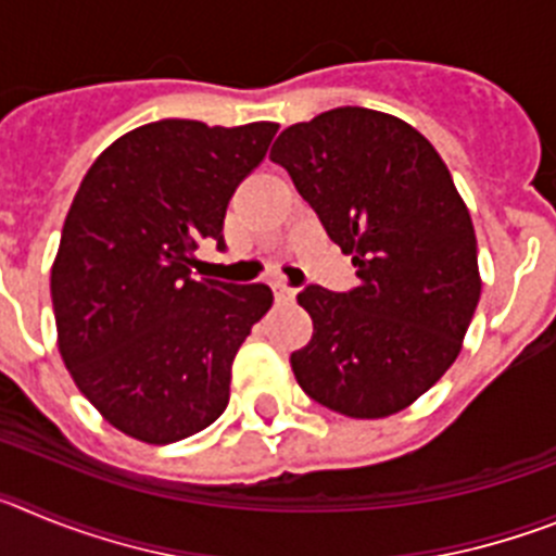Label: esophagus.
Here are the masks:
<instances>
[{
  "label": "esophagus",
  "mask_w": 556,
  "mask_h": 556,
  "mask_svg": "<svg viewBox=\"0 0 556 556\" xmlns=\"http://www.w3.org/2000/svg\"><path fill=\"white\" fill-rule=\"evenodd\" d=\"M273 292H275V301H278V303H289V301H294V294H298V289L287 287V283H273Z\"/></svg>",
  "instance_id": "obj_1"
}]
</instances>
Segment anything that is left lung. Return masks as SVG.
<instances>
[{
    "label": "left lung",
    "mask_w": 556,
    "mask_h": 556,
    "mask_svg": "<svg viewBox=\"0 0 556 556\" xmlns=\"http://www.w3.org/2000/svg\"><path fill=\"white\" fill-rule=\"evenodd\" d=\"M269 161L351 255L358 287H306L312 342L289 356L308 397L376 420L415 404L462 351L481 294L476 233L448 166L390 113L333 108L275 139Z\"/></svg>",
    "instance_id": "8db88e82"
}]
</instances>
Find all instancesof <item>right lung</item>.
I'll return each mask as SVG.
<instances>
[{
	"instance_id": "add662e5",
	"label": "right lung",
	"mask_w": 556,
	"mask_h": 556,
	"mask_svg": "<svg viewBox=\"0 0 556 556\" xmlns=\"http://www.w3.org/2000/svg\"><path fill=\"white\" fill-rule=\"evenodd\" d=\"M275 122L161 119L113 141L86 172L52 264L58 348L113 429L178 443L228 406L230 365L273 306L264 283L191 278L236 186L267 155Z\"/></svg>"
}]
</instances>
